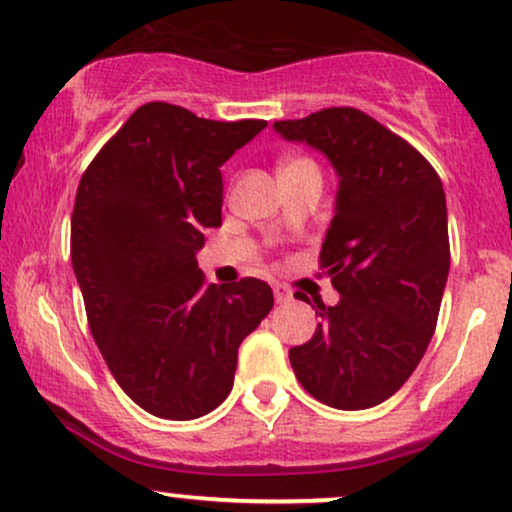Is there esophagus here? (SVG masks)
<instances>
[{
  "label": "esophagus",
  "instance_id": "34e87169",
  "mask_svg": "<svg viewBox=\"0 0 512 512\" xmlns=\"http://www.w3.org/2000/svg\"><path fill=\"white\" fill-rule=\"evenodd\" d=\"M274 298H276V303H279V305L288 303V300H293L291 288H286V286H281V283H276V286H274Z\"/></svg>",
  "mask_w": 512,
  "mask_h": 512
}]
</instances>
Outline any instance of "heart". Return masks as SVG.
Here are the masks:
<instances>
[{
	"label": "heart",
	"mask_w": 512,
	"mask_h": 512,
	"mask_svg": "<svg viewBox=\"0 0 512 512\" xmlns=\"http://www.w3.org/2000/svg\"><path fill=\"white\" fill-rule=\"evenodd\" d=\"M295 166H315V164H312L310 159H305V157H291V159H286V162L281 164V171L295 169Z\"/></svg>",
	"instance_id": "1"
}]
</instances>
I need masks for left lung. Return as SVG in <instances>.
<instances>
[{"label": "left lung", "instance_id": "8db88e82", "mask_svg": "<svg viewBox=\"0 0 512 512\" xmlns=\"http://www.w3.org/2000/svg\"><path fill=\"white\" fill-rule=\"evenodd\" d=\"M274 131L315 147L338 176L319 260L341 300L317 303L322 322L288 350L291 367L324 405L374 408L410 379L439 319L451 269L441 178L415 147L353 107L276 121Z\"/></svg>", "mask_w": 512, "mask_h": 512}]
</instances>
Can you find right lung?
<instances>
[{
	"label": "right lung",
	"mask_w": 512,
	"mask_h": 512,
	"mask_svg": "<svg viewBox=\"0 0 512 512\" xmlns=\"http://www.w3.org/2000/svg\"><path fill=\"white\" fill-rule=\"evenodd\" d=\"M267 121H209L150 102L85 169L71 262L88 324L126 396L164 420H195L233 389L238 348L274 307L260 279L205 283L197 252L221 226V166Z\"/></svg>",
	"instance_id": "right-lung-1"
}]
</instances>
